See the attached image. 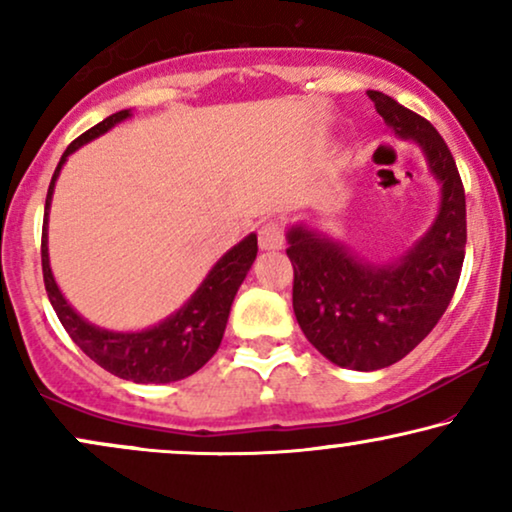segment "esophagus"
Returning <instances> with one entry per match:
<instances>
[{"label":"esophagus","instance_id":"34e87169","mask_svg":"<svg viewBox=\"0 0 512 512\" xmlns=\"http://www.w3.org/2000/svg\"><path fill=\"white\" fill-rule=\"evenodd\" d=\"M258 244H261V249L265 251H279L284 247V230L279 223L270 221V223H263L261 230H258Z\"/></svg>","mask_w":512,"mask_h":512}]
</instances>
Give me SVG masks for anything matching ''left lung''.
Returning <instances> with one entry per match:
<instances>
[{
    "instance_id": "obj_1",
    "label": "left lung",
    "mask_w": 512,
    "mask_h": 512,
    "mask_svg": "<svg viewBox=\"0 0 512 512\" xmlns=\"http://www.w3.org/2000/svg\"><path fill=\"white\" fill-rule=\"evenodd\" d=\"M377 114L424 153L440 202L431 228L394 263H370L324 230H286L293 312L305 338L340 368L380 370L401 361L450 305L466 254V195L438 130L389 95L370 90Z\"/></svg>"
}]
</instances>
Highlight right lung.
<instances>
[{"instance_id":"add662e5","label":"right lung","mask_w":512,"mask_h":512,"mask_svg":"<svg viewBox=\"0 0 512 512\" xmlns=\"http://www.w3.org/2000/svg\"><path fill=\"white\" fill-rule=\"evenodd\" d=\"M130 116V109L116 111V114L104 118L102 123H97L95 128L83 132L62 153L46 195L44 230H41V270H44L48 300H51L60 324L65 326L69 338L81 347L83 354L90 356L97 366L109 370L111 375L123 377V380L137 384H167L193 375L216 354L223 331H226L237 289H240L244 277H247V272L256 261L258 240L256 233H249L233 249H228L212 265V270L193 291V296L177 312H172L170 317L158 321V324L142 328V331H109V328L95 326L88 319H83L69 305V300L62 296L60 286L53 277L51 258H48V212H51L55 181L60 177L62 165L67 163V158L74 151L102 137L114 125L128 121Z\"/></svg>"}]
</instances>
